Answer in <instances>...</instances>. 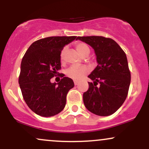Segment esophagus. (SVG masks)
<instances>
[{"label": "esophagus", "mask_w": 149, "mask_h": 149, "mask_svg": "<svg viewBox=\"0 0 149 149\" xmlns=\"http://www.w3.org/2000/svg\"><path fill=\"white\" fill-rule=\"evenodd\" d=\"M78 83H79V82L78 81V80H74V84H75V85H77L78 84Z\"/></svg>", "instance_id": "obj_1"}]
</instances>
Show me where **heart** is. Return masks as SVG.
Returning a JSON list of instances; mask_svg holds the SVG:
<instances>
[{
  "label": "heart",
  "mask_w": 149,
  "mask_h": 149,
  "mask_svg": "<svg viewBox=\"0 0 149 149\" xmlns=\"http://www.w3.org/2000/svg\"><path fill=\"white\" fill-rule=\"evenodd\" d=\"M76 48L83 57H87L90 52L89 46L85 42H79L76 44ZM66 52V47L61 49L60 52V59L63 61L64 59L65 54ZM89 69L85 65H73L66 70V76L73 80H80L88 73Z\"/></svg>",
  "instance_id": "obj_1"
}]
</instances>
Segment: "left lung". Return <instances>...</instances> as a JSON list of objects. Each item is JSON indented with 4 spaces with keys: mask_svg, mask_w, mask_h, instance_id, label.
Wrapping results in <instances>:
<instances>
[{
    "mask_svg": "<svg viewBox=\"0 0 149 149\" xmlns=\"http://www.w3.org/2000/svg\"><path fill=\"white\" fill-rule=\"evenodd\" d=\"M95 49L98 65L88 78V91L83 93L85 107L92 113L107 116L114 113L126 100L131 74L125 53L115 40L104 36H78ZM97 84H100L99 86Z\"/></svg>",
    "mask_w": 149,
    "mask_h": 149,
    "instance_id": "obj_1",
    "label": "left lung"
}]
</instances>
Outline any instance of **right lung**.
Returning a JSON list of instances; mask_svg holds the SVG:
<instances>
[{"mask_svg":"<svg viewBox=\"0 0 149 149\" xmlns=\"http://www.w3.org/2000/svg\"><path fill=\"white\" fill-rule=\"evenodd\" d=\"M76 36H51L33 42L22 58L19 84L22 96L31 111L40 116H55L64 109L66 95L74 87L71 78L58 72L61 69L60 52ZM59 75L60 82L51 84Z\"/></svg>","mask_w":149,"mask_h":149,"instance_id":"1","label":"right lung"}]
</instances>
